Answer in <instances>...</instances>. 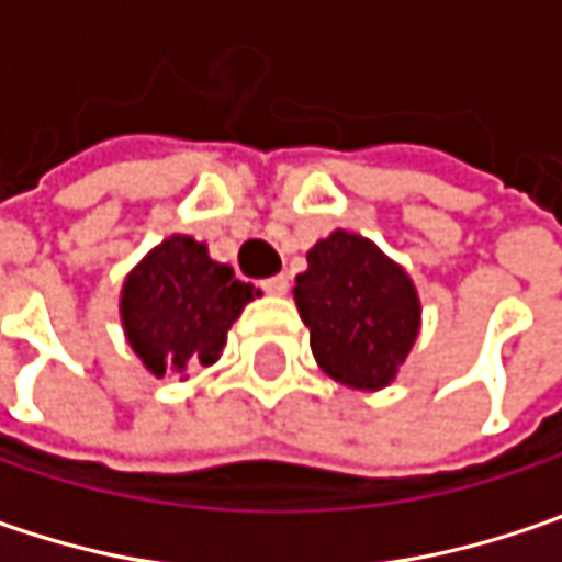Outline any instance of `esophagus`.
Returning a JSON list of instances; mask_svg holds the SVG:
<instances>
[{
  "mask_svg": "<svg viewBox=\"0 0 562 562\" xmlns=\"http://www.w3.org/2000/svg\"><path fill=\"white\" fill-rule=\"evenodd\" d=\"M260 289L270 292V295H285V292H289V277H285V273H277V277L260 282Z\"/></svg>",
  "mask_w": 562,
  "mask_h": 562,
  "instance_id": "34e87169",
  "label": "esophagus"
}]
</instances>
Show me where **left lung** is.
Wrapping results in <instances>:
<instances>
[{
  "instance_id": "1",
  "label": "left lung",
  "mask_w": 562,
  "mask_h": 562,
  "mask_svg": "<svg viewBox=\"0 0 562 562\" xmlns=\"http://www.w3.org/2000/svg\"><path fill=\"white\" fill-rule=\"evenodd\" d=\"M295 305L317 364L352 390H380L396 378L422 321L403 267L346 229L307 251V270L295 277Z\"/></svg>"
}]
</instances>
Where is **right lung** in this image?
<instances>
[{
	"mask_svg": "<svg viewBox=\"0 0 562 562\" xmlns=\"http://www.w3.org/2000/svg\"><path fill=\"white\" fill-rule=\"evenodd\" d=\"M257 295L233 267L210 260L207 245L172 235L144 257L122 289V324L137 358L157 378L213 364L233 321Z\"/></svg>",
	"mask_w": 562,
	"mask_h": 562,
	"instance_id": "add662e5",
	"label": "right lung"
}]
</instances>
